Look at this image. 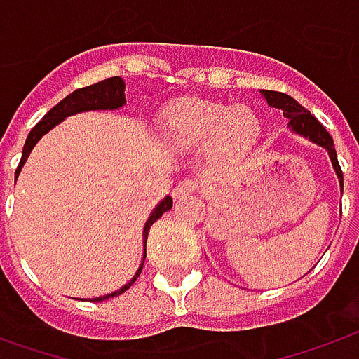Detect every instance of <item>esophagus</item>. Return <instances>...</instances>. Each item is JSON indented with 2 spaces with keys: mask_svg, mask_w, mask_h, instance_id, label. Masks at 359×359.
Wrapping results in <instances>:
<instances>
[{
  "mask_svg": "<svg viewBox=\"0 0 359 359\" xmlns=\"http://www.w3.org/2000/svg\"><path fill=\"white\" fill-rule=\"evenodd\" d=\"M198 189H200L198 179H192V177H189V179L180 180L179 184L175 187V190H172V194H175L177 198H187V196H190L192 192H198Z\"/></svg>",
  "mask_w": 359,
  "mask_h": 359,
  "instance_id": "34e87169",
  "label": "esophagus"
}]
</instances>
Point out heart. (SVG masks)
<instances>
[{"mask_svg": "<svg viewBox=\"0 0 359 359\" xmlns=\"http://www.w3.org/2000/svg\"><path fill=\"white\" fill-rule=\"evenodd\" d=\"M259 119L248 108L210 100H180L163 111V137L172 149L214 145L222 157H240L259 135Z\"/></svg>", "mask_w": 359, "mask_h": 359, "instance_id": "b5f03b06", "label": "heart"}]
</instances>
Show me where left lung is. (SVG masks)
<instances>
[{
  "instance_id": "1",
  "label": "left lung",
  "mask_w": 359,
  "mask_h": 359,
  "mask_svg": "<svg viewBox=\"0 0 359 359\" xmlns=\"http://www.w3.org/2000/svg\"><path fill=\"white\" fill-rule=\"evenodd\" d=\"M262 94L265 96L269 106L283 109V116L289 119V126H291L292 131H297V133H301L304 137H309L311 141H314L316 145H320V147H324L328 151V155H330V159H332L334 170H336V175H338V179H340V187L344 189V175L342 169H340V163H338L336 149H334V139L332 135L326 131V128H324L323 123L314 118L309 109L302 108L297 100H292L291 96H287V94H283V92L263 90Z\"/></svg>"
}]
</instances>
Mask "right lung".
<instances>
[{
    "mask_svg": "<svg viewBox=\"0 0 359 359\" xmlns=\"http://www.w3.org/2000/svg\"><path fill=\"white\" fill-rule=\"evenodd\" d=\"M123 80L119 76H111L106 78V80H102V82H96V84H90V86L84 88H78L74 90L72 94H68L62 102H58L55 108L50 109V111H46V116L39 123H36L35 128L31 129V133H29V137H27L25 145H23V155H21V161H19V167L15 170V179L17 175H19V170L23 167V163L29 157V153H31V149L35 147V143L39 139L45 135L48 129H53L57 126L58 121H62L68 116H74L78 111H88V109H116L121 108L123 104H126V96H123ZM172 208V198L167 196V198L161 202L159 206L153 210V214L149 216L147 224H145V230H143V241H145V245H147V233L149 228L155 224V222L159 220L161 216L165 214L167 210ZM145 255H147V251H145ZM143 269V263H141V267L135 273V277L128 283V285H123L119 291L111 292V294H106V297H97L94 301H106L109 297H118L121 292H126L135 283V279L139 277V273Z\"/></svg>",
    "mask_w": 359,
    "mask_h": 359,
    "instance_id": "1",
    "label": "right lung"
}]
</instances>
